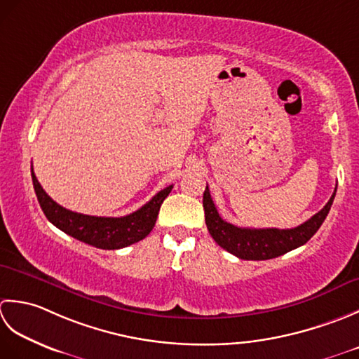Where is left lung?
I'll return each instance as SVG.
<instances>
[{"mask_svg":"<svg viewBox=\"0 0 359 359\" xmlns=\"http://www.w3.org/2000/svg\"><path fill=\"white\" fill-rule=\"evenodd\" d=\"M334 195L336 189L332 198L318 214L292 229L238 228V226L224 222L210 198L208 186L203 194V208L209 233L223 250L243 260H268L305 245L324 223L333 204Z\"/></svg>","mask_w":359,"mask_h":359,"instance_id":"1","label":"left lung"}]
</instances>
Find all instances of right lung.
<instances>
[{
    "instance_id": "1",
    "label": "right lung",
    "mask_w": 359,
    "mask_h": 359,
    "mask_svg": "<svg viewBox=\"0 0 359 359\" xmlns=\"http://www.w3.org/2000/svg\"><path fill=\"white\" fill-rule=\"evenodd\" d=\"M36 200L48 220L68 236L100 250H121L145 238L156 223L161 204L170 194L173 186L158 192L141 209L126 217H94L77 214L62 208L43 190L31 169Z\"/></svg>"
}]
</instances>
